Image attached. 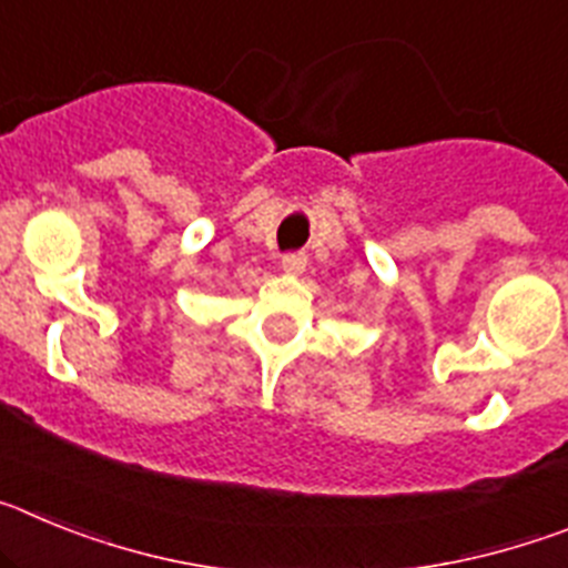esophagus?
I'll return each mask as SVG.
<instances>
[{"label":"esophagus","mask_w":568,"mask_h":568,"mask_svg":"<svg viewBox=\"0 0 568 568\" xmlns=\"http://www.w3.org/2000/svg\"><path fill=\"white\" fill-rule=\"evenodd\" d=\"M281 270L290 275H301L304 270H307V255L304 253H287L284 258H281Z\"/></svg>","instance_id":"1"}]
</instances>
